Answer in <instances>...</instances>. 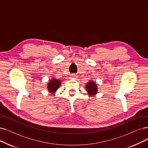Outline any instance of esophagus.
<instances>
[{
    "instance_id": "obj_1",
    "label": "esophagus",
    "mask_w": 148,
    "mask_h": 148,
    "mask_svg": "<svg viewBox=\"0 0 148 148\" xmlns=\"http://www.w3.org/2000/svg\"><path fill=\"white\" fill-rule=\"evenodd\" d=\"M71 77H72V78H76L77 76H76V74H72V75H71Z\"/></svg>"
}]
</instances>
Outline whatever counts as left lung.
Segmentation results:
<instances>
[{
  "mask_svg": "<svg viewBox=\"0 0 148 148\" xmlns=\"http://www.w3.org/2000/svg\"><path fill=\"white\" fill-rule=\"evenodd\" d=\"M86 88L87 89V91L90 96H93L97 94V87L96 86V84L94 82L90 81L88 82L86 84Z\"/></svg>",
  "mask_w": 148,
  "mask_h": 148,
  "instance_id": "8db88e82",
  "label": "left lung"
}]
</instances>
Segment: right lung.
<instances>
[{
    "label": "right lung",
    "mask_w": 148,
    "mask_h": 148,
    "mask_svg": "<svg viewBox=\"0 0 148 148\" xmlns=\"http://www.w3.org/2000/svg\"><path fill=\"white\" fill-rule=\"evenodd\" d=\"M61 85V81L56 79H53L48 84V90L51 93H54Z\"/></svg>",
    "instance_id": "1"
}]
</instances>
